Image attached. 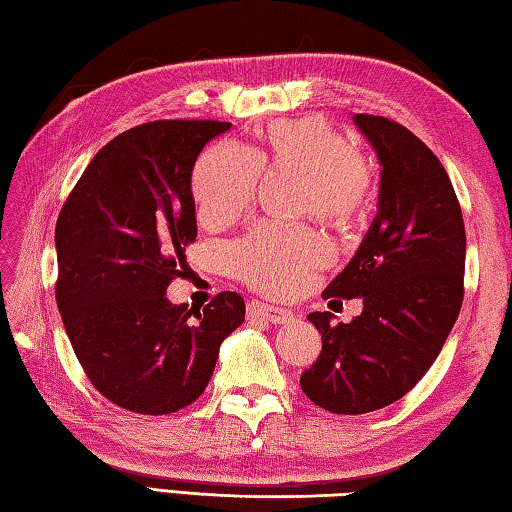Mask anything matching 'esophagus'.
Segmentation results:
<instances>
[{
    "instance_id": "obj_1",
    "label": "esophagus",
    "mask_w": 512,
    "mask_h": 512,
    "mask_svg": "<svg viewBox=\"0 0 512 512\" xmlns=\"http://www.w3.org/2000/svg\"><path fill=\"white\" fill-rule=\"evenodd\" d=\"M247 316L249 318H263V321L269 323H292L294 321V314L289 310H283V307H274V305H267V303H260V301H252L247 305Z\"/></svg>"
}]
</instances>
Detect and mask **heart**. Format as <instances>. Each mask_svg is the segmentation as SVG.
Masks as SVG:
<instances>
[{"instance_id":"1","label":"heart","mask_w":512,"mask_h":512,"mask_svg":"<svg viewBox=\"0 0 512 512\" xmlns=\"http://www.w3.org/2000/svg\"><path fill=\"white\" fill-rule=\"evenodd\" d=\"M272 173H296L298 211L336 229L361 220L372 202V171L341 131L323 118L281 120L267 124L254 147L220 142L198 160L191 196L202 223L223 227L247 214L260 176ZM327 258L330 247L314 227L258 223L229 247L227 263L240 283L283 296Z\"/></svg>"}]
</instances>
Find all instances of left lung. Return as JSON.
Returning <instances> with one entry per match:
<instances>
[{
	"label": "left lung",
	"mask_w": 512,
	"mask_h": 512,
	"mask_svg": "<svg viewBox=\"0 0 512 512\" xmlns=\"http://www.w3.org/2000/svg\"><path fill=\"white\" fill-rule=\"evenodd\" d=\"M381 162L379 211L325 298H363L350 323L330 312L307 321L323 350L301 388L318 408L365 414L399 401L441 352L464 301L466 229L439 158L381 115H354Z\"/></svg>",
	"instance_id": "left-lung-1"
}]
</instances>
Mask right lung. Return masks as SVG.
Masks as SVG:
<instances>
[{"mask_svg": "<svg viewBox=\"0 0 512 512\" xmlns=\"http://www.w3.org/2000/svg\"><path fill=\"white\" fill-rule=\"evenodd\" d=\"M216 120H156L120 133L84 169L55 225V301L77 361L102 397L140 414L194 403L245 301L220 292L194 307L167 287L196 240L191 171Z\"/></svg>", "mask_w": 512, "mask_h": 512, "instance_id": "add662e5", "label": "right lung"}]
</instances>
